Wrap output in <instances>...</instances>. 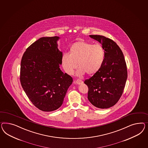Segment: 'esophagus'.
<instances>
[{
  "mask_svg": "<svg viewBox=\"0 0 148 148\" xmlns=\"http://www.w3.org/2000/svg\"><path fill=\"white\" fill-rule=\"evenodd\" d=\"M75 82H76L77 84L78 85L82 84L83 83V80H80V79H77V80L75 81Z\"/></svg>",
  "mask_w": 148,
  "mask_h": 148,
  "instance_id": "esophagus-1",
  "label": "esophagus"
}]
</instances>
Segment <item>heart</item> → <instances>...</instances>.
I'll return each mask as SVG.
<instances>
[{
  "label": "heart",
  "mask_w": 148,
  "mask_h": 148,
  "mask_svg": "<svg viewBox=\"0 0 148 148\" xmlns=\"http://www.w3.org/2000/svg\"><path fill=\"white\" fill-rule=\"evenodd\" d=\"M105 51L100 44L80 40L70 47L69 53H64L62 57V64L65 71L72 75L78 66L76 75L83 76L86 73L91 76L101 68L105 59Z\"/></svg>",
  "instance_id": "1"
}]
</instances>
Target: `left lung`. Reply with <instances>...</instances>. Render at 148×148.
Instances as JSON below:
<instances>
[{
    "label": "left lung",
    "instance_id": "1",
    "mask_svg": "<svg viewBox=\"0 0 148 148\" xmlns=\"http://www.w3.org/2000/svg\"><path fill=\"white\" fill-rule=\"evenodd\" d=\"M102 45L105 59L101 69L84 81L88 86V98L93 106L108 109L115 105L122 95L127 77L122 51L116 42L100 35H90Z\"/></svg>",
    "mask_w": 148,
    "mask_h": 148
}]
</instances>
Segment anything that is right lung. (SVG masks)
<instances>
[{
  "mask_svg": "<svg viewBox=\"0 0 148 148\" xmlns=\"http://www.w3.org/2000/svg\"><path fill=\"white\" fill-rule=\"evenodd\" d=\"M59 37H42L24 52L21 65V86L32 104L43 111L58 109L73 79L59 68L63 53Z\"/></svg>",
  "mask_w": 148,
  "mask_h": 148,
  "instance_id": "1",
  "label": "right lung"
}]
</instances>
